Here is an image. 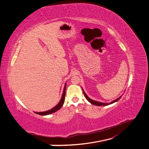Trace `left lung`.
<instances>
[{
	"mask_svg": "<svg viewBox=\"0 0 149 149\" xmlns=\"http://www.w3.org/2000/svg\"><path fill=\"white\" fill-rule=\"evenodd\" d=\"M82 90H83V89H82ZM83 93H84V96H85L86 98L87 99V101H88L89 102H91V104H94V105H96V106H107V105H109V104H112V103H114V102L118 101L121 98V97H118V98L117 99V100H115L114 101H113L111 102H110V103H104V102H100L95 101H94V100H91V99H90L88 96H87L86 94L84 93V90H83Z\"/></svg>",
	"mask_w": 149,
	"mask_h": 149,
	"instance_id": "8db88e82",
	"label": "left lung"
}]
</instances>
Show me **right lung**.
I'll use <instances>...</instances> for the list:
<instances>
[{"label":"right lung","mask_w":149,"mask_h":149,"mask_svg":"<svg viewBox=\"0 0 149 149\" xmlns=\"http://www.w3.org/2000/svg\"><path fill=\"white\" fill-rule=\"evenodd\" d=\"M65 89H66V84L65 85V87H64V89H63V93L62 94V99L60 100V101L59 102V103L57 104L55 107H54L53 108H52L50 110H48V111H45V112H36L35 113L38 114H40V115H48V114H49L51 113H53L54 112H56V111H58V109H60L62 107V106L64 103V101H65Z\"/></svg>","instance_id":"1"}]
</instances>
